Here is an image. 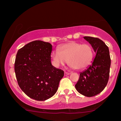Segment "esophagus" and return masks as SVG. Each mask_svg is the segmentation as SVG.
<instances>
[{"label":"esophagus","instance_id":"1","mask_svg":"<svg viewBox=\"0 0 121 121\" xmlns=\"http://www.w3.org/2000/svg\"><path fill=\"white\" fill-rule=\"evenodd\" d=\"M69 74H70V73H68V72H64V76H67V75H69Z\"/></svg>","mask_w":121,"mask_h":121}]
</instances>
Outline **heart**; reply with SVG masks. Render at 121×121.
Returning a JSON list of instances; mask_svg holds the SVG:
<instances>
[{"label": "heart", "mask_w": 121, "mask_h": 121, "mask_svg": "<svg viewBox=\"0 0 121 121\" xmlns=\"http://www.w3.org/2000/svg\"><path fill=\"white\" fill-rule=\"evenodd\" d=\"M93 58V49L90 44L72 41L61 45L59 51L51 53V58L56 66L67 63L73 68L83 70L91 64Z\"/></svg>", "instance_id": "heart-1"}]
</instances>
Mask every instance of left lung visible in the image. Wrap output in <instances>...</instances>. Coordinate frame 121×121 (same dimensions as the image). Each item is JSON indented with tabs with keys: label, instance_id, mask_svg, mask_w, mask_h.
<instances>
[{
	"label": "left lung",
	"instance_id": "8db88e82",
	"mask_svg": "<svg viewBox=\"0 0 121 121\" xmlns=\"http://www.w3.org/2000/svg\"><path fill=\"white\" fill-rule=\"evenodd\" d=\"M83 38L91 44L96 55L92 64L80 73L75 88L80 94L90 97L100 93L107 85L111 60L109 48L101 39L90 36Z\"/></svg>",
	"mask_w": 121,
	"mask_h": 121
}]
</instances>
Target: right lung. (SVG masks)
<instances>
[{
  "instance_id": "obj_1",
  "label": "right lung",
  "mask_w": 121,
  "mask_h": 121,
  "mask_svg": "<svg viewBox=\"0 0 121 121\" xmlns=\"http://www.w3.org/2000/svg\"><path fill=\"white\" fill-rule=\"evenodd\" d=\"M52 45L35 40L19 49L14 70L20 88L31 99L44 101L52 97L58 90L64 71L51 64Z\"/></svg>"
}]
</instances>
